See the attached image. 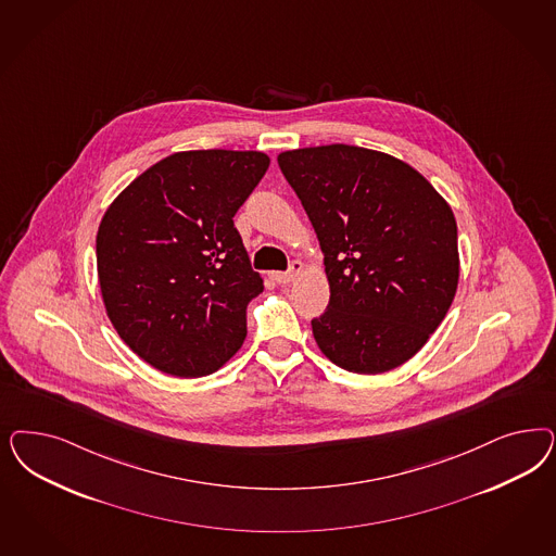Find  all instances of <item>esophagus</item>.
<instances>
[{"label":"esophagus","mask_w":556,"mask_h":556,"mask_svg":"<svg viewBox=\"0 0 556 556\" xmlns=\"http://www.w3.org/2000/svg\"><path fill=\"white\" fill-rule=\"evenodd\" d=\"M301 271H303V264H301L299 260H294V262L290 264L288 271H271V278H274L278 285H290L292 280L299 278Z\"/></svg>","instance_id":"1"}]
</instances>
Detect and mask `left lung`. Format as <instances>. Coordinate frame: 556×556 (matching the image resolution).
<instances>
[{"label":"left lung","mask_w":556,"mask_h":556,"mask_svg":"<svg viewBox=\"0 0 556 556\" xmlns=\"http://www.w3.org/2000/svg\"><path fill=\"white\" fill-rule=\"evenodd\" d=\"M278 165L321 245L329 306L323 354L382 375L413 358L454 301L460 257L448 202L409 163L354 144L290 149Z\"/></svg>","instance_id":"1"}]
</instances>
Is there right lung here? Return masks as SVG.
<instances>
[{
	"mask_svg": "<svg viewBox=\"0 0 556 556\" xmlns=\"http://www.w3.org/2000/svg\"><path fill=\"white\" fill-rule=\"evenodd\" d=\"M262 151H178L112 200L96 235L106 315L126 345L178 378L223 368L264 290L233 216L264 178Z\"/></svg>",
	"mask_w": 556,
	"mask_h": 556,
	"instance_id": "obj_1",
	"label": "right lung"
}]
</instances>
